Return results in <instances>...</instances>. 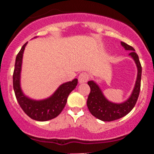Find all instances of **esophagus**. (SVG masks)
<instances>
[{"mask_svg":"<svg viewBox=\"0 0 154 154\" xmlns=\"http://www.w3.org/2000/svg\"><path fill=\"white\" fill-rule=\"evenodd\" d=\"M88 79H89V75H88V74H87L86 72L81 73L78 77V80L80 83H86L88 80Z\"/></svg>","mask_w":154,"mask_h":154,"instance_id":"1","label":"esophagus"}]
</instances>
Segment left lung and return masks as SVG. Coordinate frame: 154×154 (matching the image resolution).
<instances>
[{"mask_svg":"<svg viewBox=\"0 0 154 154\" xmlns=\"http://www.w3.org/2000/svg\"><path fill=\"white\" fill-rule=\"evenodd\" d=\"M121 44L125 50L130 51L129 56L133 59L137 66V78L131 95L127 100L121 103H112L108 100L97 83L92 80L88 82L91 91L87 99V106L93 116L103 122L117 120L128 114L136 105L140 92L142 66L139 62V56L135 52V49L133 47L123 42H122Z\"/></svg>","mask_w":154,"mask_h":154,"instance_id":"obj_1","label":"left lung"}]
</instances>
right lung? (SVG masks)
I'll list each match as a JSON object with an SVG mask.
<instances>
[{"label": "right lung", "instance_id": "right-lung-1", "mask_svg": "<svg viewBox=\"0 0 154 154\" xmlns=\"http://www.w3.org/2000/svg\"><path fill=\"white\" fill-rule=\"evenodd\" d=\"M27 44L26 42L22 46L15 59L13 72L14 91L20 106L29 118L38 122H46L54 119L61 113L67 103L68 95L77 86V79L60 85L51 97L44 100H32L24 95L21 90L20 80L23 54Z\"/></svg>", "mask_w": 154, "mask_h": 154}]
</instances>
